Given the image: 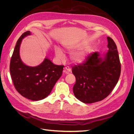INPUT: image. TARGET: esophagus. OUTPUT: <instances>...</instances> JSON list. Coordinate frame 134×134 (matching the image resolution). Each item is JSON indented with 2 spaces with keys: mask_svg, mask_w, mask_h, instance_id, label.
I'll use <instances>...</instances> for the list:
<instances>
[{
  "mask_svg": "<svg viewBox=\"0 0 134 134\" xmlns=\"http://www.w3.org/2000/svg\"><path fill=\"white\" fill-rule=\"evenodd\" d=\"M70 71H71V68H70L69 66H66V67L64 68L63 71L65 74H68Z\"/></svg>",
  "mask_w": 134,
  "mask_h": 134,
  "instance_id": "obj_1",
  "label": "esophagus"
}]
</instances>
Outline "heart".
Instances as JSON below:
<instances>
[{
  "label": "heart",
  "mask_w": 134,
  "mask_h": 134,
  "mask_svg": "<svg viewBox=\"0 0 134 134\" xmlns=\"http://www.w3.org/2000/svg\"><path fill=\"white\" fill-rule=\"evenodd\" d=\"M81 45H82V44L75 42H65L63 43V46L65 51L71 52L76 49V48H78L81 46ZM55 53L56 57L58 59H63L64 58V55L63 52L59 47H55ZM88 53V49L87 48H85L72 53L70 55V59L72 61V62L75 63H81L86 59Z\"/></svg>",
  "instance_id": "b5f03b06"
}]
</instances>
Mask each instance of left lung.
Masks as SVG:
<instances>
[{
	"mask_svg": "<svg viewBox=\"0 0 134 134\" xmlns=\"http://www.w3.org/2000/svg\"><path fill=\"white\" fill-rule=\"evenodd\" d=\"M108 51L103 58L93 52L86 60L72 68L76 78L73 92L76 98L85 103L104 99L116 86L121 74V64L114 41L107 37Z\"/></svg>",
	"mask_w": 134,
	"mask_h": 134,
	"instance_id": "obj_1",
	"label": "left lung"
}]
</instances>
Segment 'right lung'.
I'll return each instance as SVG.
<instances>
[{
    "mask_svg": "<svg viewBox=\"0 0 134 134\" xmlns=\"http://www.w3.org/2000/svg\"><path fill=\"white\" fill-rule=\"evenodd\" d=\"M23 33L16 43L10 63V73L15 90L23 97L32 100L44 99L50 94L63 73L64 65H56L47 58L39 65L32 67L24 64L19 56L22 39L30 35Z\"/></svg>",
    "mask_w": 134,
    "mask_h": 134,
    "instance_id": "obj_1",
    "label": "right lung"
}]
</instances>
